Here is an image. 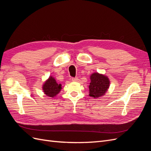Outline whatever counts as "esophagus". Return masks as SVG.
<instances>
[{
    "label": "esophagus",
    "mask_w": 151,
    "mask_h": 151,
    "mask_svg": "<svg viewBox=\"0 0 151 151\" xmlns=\"http://www.w3.org/2000/svg\"><path fill=\"white\" fill-rule=\"evenodd\" d=\"M78 80H79L78 77H72V81L73 82H77Z\"/></svg>",
    "instance_id": "34e87169"
}]
</instances>
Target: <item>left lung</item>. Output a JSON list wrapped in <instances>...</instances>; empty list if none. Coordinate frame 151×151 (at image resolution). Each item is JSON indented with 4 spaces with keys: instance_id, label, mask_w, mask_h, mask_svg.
Wrapping results in <instances>:
<instances>
[{
    "instance_id": "left-lung-1",
    "label": "left lung",
    "mask_w": 151,
    "mask_h": 151,
    "mask_svg": "<svg viewBox=\"0 0 151 151\" xmlns=\"http://www.w3.org/2000/svg\"><path fill=\"white\" fill-rule=\"evenodd\" d=\"M109 86V81L107 77L98 73H94L91 76L89 84V96L93 98H99L106 92Z\"/></svg>"
}]
</instances>
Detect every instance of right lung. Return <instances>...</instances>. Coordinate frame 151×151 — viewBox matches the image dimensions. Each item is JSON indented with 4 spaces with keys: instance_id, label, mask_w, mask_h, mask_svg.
I'll return each mask as SVG.
<instances>
[{
    "instance_id": "right-lung-1",
    "label": "right lung",
    "mask_w": 151,
    "mask_h": 151,
    "mask_svg": "<svg viewBox=\"0 0 151 151\" xmlns=\"http://www.w3.org/2000/svg\"><path fill=\"white\" fill-rule=\"evenodd\" d=\"M61 86V84H58L52 77H50L43 84V90L45 94L48 96L53 98V96H55L60 92L62 89Z\"/></svg>"
}]
</instances>
